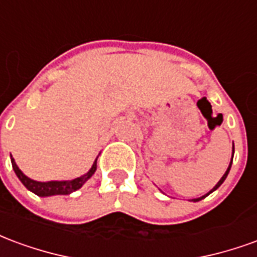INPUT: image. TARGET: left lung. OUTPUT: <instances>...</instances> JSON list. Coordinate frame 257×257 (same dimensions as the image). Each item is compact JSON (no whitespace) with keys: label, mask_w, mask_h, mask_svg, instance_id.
<instances>
[{"label":"left lung","mask_w":257,"mask_h":257,"mask_svg":"<svg viewBox=\"0 0 257 257\" xmlns=\"http://www.w3.org/2000/svg\"><path fill=\"white\" fill-rule=\"evenodd\" d=\"M232 156H234V145H232ZM231 162H232V158H231ZM231 162H230V165H228V168H227L226 173H224V175H223V176H221V179H220V180H219V182H217V184H216L215 187H213V189L210 190L209 193L206 194V195H209V194L212 193V191H215L216 189H219V187H220V184L223 183V182H224V180H226L227 175H228V172H230V168H231ZM206 195H202V197H199V198H194L193 201H194V202H197V201H201V199L205 198V197H206Z\"/></svg>","instance_id":"obj_1"}]
</instances>
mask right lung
Instances as JSON below:
<instances>
[{
	"instance_id": "obj_1",
	"label": "right lung",
	"mask_w": 257,
	"mask_h": 257,
	"mask_svg": "<svg viewBox=\"0 0 257 257\" xmlns=\"http://www.w3.org/2000/svg\"><path fill=\"white\" fill-rule=\"evenodd\" d=\"M11 161H12V168H14L15 173L18 175L20 182L25 184L27 189L33 191L34 194H37V195H40V197H49V195H67V194L73 193L75 190L81 189L82 184L95 173L96 161L97 160L93 162L89 172L85 173L84 176L73 179V180H64V182H36V180H31L30 178H27L25 173L18 168L14 158H11Z\"/></svg>"
}]
</instances>
